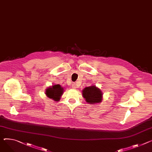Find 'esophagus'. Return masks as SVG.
I'll list each match as a JSON object with an SVG mask.
<instances>
[{
	"mask_svg": "<svg viewBox=\"0 0 152 152\" xmlns=\"http://www.w3.org/2000/svg\"><path fill=\"white\" fill-rule=\"evenodd\" d=\"M72 87L73 88H76V83H73L72 84Z\"/></svg>",
	"mask_w": 152,
	"mask_h": 152,
	"instance_id": "34e87169",
	"label": "esophagus"
}]
</instances>
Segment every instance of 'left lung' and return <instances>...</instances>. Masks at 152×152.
I'll return each instance as SVG.
<instances>
[{"label": "left lung", "mask_w": 152, "mask_h": 152, "mask_svg": "<svg viewBox=\"0 0 152 152\" xmlns=\"http://www.w3.org/2000/svg\"><path fill=\"white\" fill-rule=\"evenodd\" d=\"M83 95L88 103L93 104L102 102V92L95 86L86 87L83 90Z\"/></svg>", "instance_id": "1"}]
</instances>
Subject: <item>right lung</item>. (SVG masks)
Instances as JSON below:
<instances>
[{
  "label": "right lung",
  "instance_id": "obj_1",
  "mask_svg": "<svg viewBox=\"0 0 152 152\" xmlns=\"http://www.w3.org/2000/svg\"><path fill=\"white\" fill-rule=\"evenodd\" d=\"M64 92V88L59 84H56L48 88L46 91V95L50 99L54 101H58Z\"/></svg>",
  "mask_w": 152,
  "mask_h": 152
}]
</instances>
